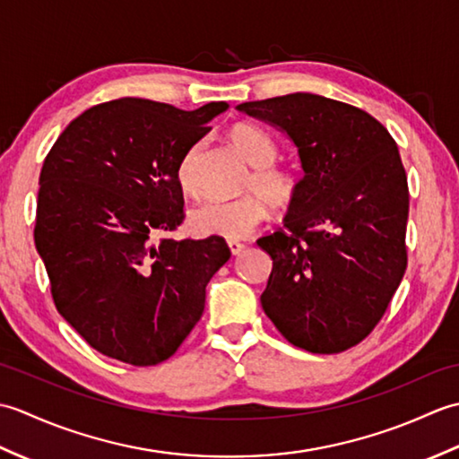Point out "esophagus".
Returning <instances> with one entry per match:
<instances>
[{
  "label": "esophagus",
  "instance_id": "34e87169",
  "mask_svg": "<svg viewBox=\"0 0 459 459\" xmlns=\"http://www.w3.org/2000/svg\"><path fill=\"white\" fill-rule=\"evenodd\" d=\"M229 248H230V252L232 255H240L242 250H245V245H242V242H238V240H229Z\"/></svg>",
  "mask_w": 459,
  "mask_h": 459
}]
</instances>
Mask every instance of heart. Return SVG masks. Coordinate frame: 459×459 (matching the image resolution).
Instances as JSON below:
<instances>
[{"mask_svg":"<svg viewBox=\"0 0 459 459\" xmlns=\"http://www.w3.org/2000/svg\"><path fill=\"white\" fill-rule=\"evenodd\" d=\"M229 142L255 171L245 183L242 197L230 201H207L189 212V230L195 237H221L240 240L250 237L268 217V204L288 209L299 193V179L278 168V145L256 126L237 124L229 130ZM201 143L185 152L178 165V183L185 195H199L197 163Z\"/></svg>","mask_w":459,"mask_h":459,"instance_id":"b5f03b06","label":"heart"}]
</instances>
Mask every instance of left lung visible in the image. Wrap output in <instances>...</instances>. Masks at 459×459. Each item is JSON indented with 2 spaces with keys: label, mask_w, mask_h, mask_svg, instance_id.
<instances>
[{
  "label": "left lung",
  "mask_w": 459,
  "mask_h": 459,
  "mask_svg": "<svg viewBox=\"0 0 459 459\" xmlns=\"http://www.w3.org/2000/svg\"><path fill=\"white\" fill-rule=\"evenodd\" d=\"M294 142L304 168L272 258L262 309L291 345L341 353L385 316L406 270L408 183L396 142L355 106L296 92L238 104Z\"/></svg>",
  "instance_id": "left-lung-1"
}]
</instances>
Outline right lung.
Masks as SVG:
<instances>
[{"instance_id": "right-lung-1", "label": "right lung", "mask_w": 459, "mask_h": 459, "mask_svg": "<svg viewBox=\"0 0 459 459\" xmlns=\"http://www.w3.org/2000/svg\"><path fill=\"white\" fill-rule=\"evenodd\" d=\"M227 108L110 100L74 118L47 153L35 247L58 314L106 357L158 365L203 316L227 242L157 237L185 219L181 158Z\"/></svg>"}]
</instances>
